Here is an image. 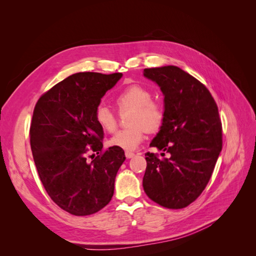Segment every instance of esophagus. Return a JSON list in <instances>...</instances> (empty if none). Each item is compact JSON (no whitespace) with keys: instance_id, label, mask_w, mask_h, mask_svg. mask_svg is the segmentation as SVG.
Here are the masks:
<instances>
[{"instance_id":"34e87169","label":"esophagus","mask_w":256,"mask_h":256,"mask_svg":"<svg viewBox=\"0 0 256 256\" xmlns=\"http://www.w3.org/2000/svg\"><path fill=\"white\" fill-rule=\"evenodd\" d=\"M125 156H126L127 159H130V158H132L134 156V154L131 152H125Z\"/></svg>"}]
</instances>
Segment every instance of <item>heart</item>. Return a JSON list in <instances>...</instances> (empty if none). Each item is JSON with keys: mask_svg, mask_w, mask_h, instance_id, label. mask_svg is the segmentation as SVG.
Returning a JSON list of instances; mask_svg holds the SVG:
<instances>
[{"mask_svg": "<svg viewBox=\"0 0 256 256\" xmlns=\"http://www.w3.org/2000/svg\"><path fill=\"white\" fill-rule=\"evenodd\" d=\"M152 97V92L138 84L129 85L116 95L115 104L120 112L131 110V127L118 131L110 138V146L126 152L134 150L143 141L146 131L156 132L162 127L166 118L164 106ZM95 120L106 132H113L118 127V116L104 104L96 108Z\"/></svg>", "mask_w": 256, "mask_h": 256, "instance_id": "1", "label": "heart"}]
</instances>
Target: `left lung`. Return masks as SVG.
Wrapping results in <instances>:
<instances>
[{
    "label": "left lung",
    "instance_id": "obj_1",
    "mask_svg": "<svg viewBox=\"0 0 256 256\" xmlns=\"http://www.w3.org/2000/svg\"><path fill=\"white\" fill-rule=\"evenodd\" d=\"M144 76L164 95V125L150 146L168 157L145 154L143 188L160 206L184 208L206 188L222 150L218 106L205 85L180 67L146 68Z\"/></svg>",
    "mask_w": 256,
    "mask_h": 256
}]
</instances>
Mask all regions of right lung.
Returning <instances> with one entry per match:
<instances>
[{"label":"right lung","mask_w":256,"mask_h":256,"mask_svg":"<svg viewBox=\"0 0 256 256\" xmlns=\"http://www.w3.org/2000/svg\"><path fill=\"white\" fill-rule=\"evenodd\" d=\"M122 76L72 74L35 106L30 136L38 175L53 202L72 214H95L113 196L125 152L113 146L102 150L104 130L95 120V110ZM88 151L98 154L90 162Z\"/></svg>","instance_id":"right-lung-1"}]
</instances>
